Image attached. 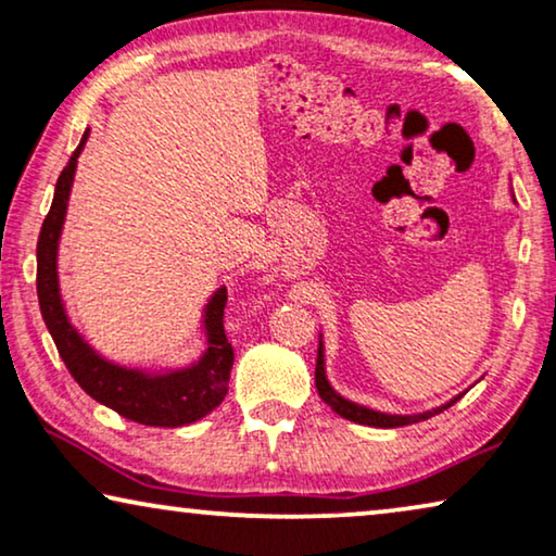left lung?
<instances>
[{
	"label": "left lung",
	"instance_id": "8db88e82",
	"mask_svg": "<svg viewBox=\"0 0 556 556\" xmlns=\"http://www.w3.org/2000/svg\"><path fill=\"white\" fill-rule=\"evenodd\" d=\"M316 390L318 394H321V400L329 405L333 413L346 417V420L352 422H362V425H371V428H402V425H413V422H420L425 420V417H432L438 413H443V409H447L453 405V402H458L460 397H455L453 402H447L445 407L435 409V413H425V415H384V413H375V409H367L362 405H354V402H349L341 397V394H337L329 387V382H326V375H324V352L321 346H318V359H316Z\"/></svg>",
	"mask_w": 556,
	"mask_h": 556
}]
</instances>
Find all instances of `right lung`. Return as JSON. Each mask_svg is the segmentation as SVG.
I'll list each match as a JSON object with an SVG mask.
<instances>
[{
	"instance_id": "obj_1",
	"label": "right lung",
	"mask_w": 556,
	"mask_h": 556,
	"mask_svg": "<svg viewBox=\"0 0 556 556\" xmlns=\"http://www.w3.org/2000/svg\"><path fill=\"white\" fill-rule=\"evenodd\" d=\"M86 139L88 131L83 134L80 147L73 151L71 162L60 172L52 207L42 223L40 238H37V299H40L45 326H48L67 371L96 402L116 409L126 420L154 425V428L189 425L212 413L227 394V382H230V369L235 362L232 344L227 341L225 333L227 291L219 288L210 303L207 318H204L210 333V349L202 356V362L194 364L192 369L147 377L139 375V371L121 369L116 364L103 362L101 356L90 352L88 344H83V339L67 324L63 303H60L55 257L58 238L60 230H63L67 210V194H71L78 154Z\"/></svg>"
}]
</instances>
